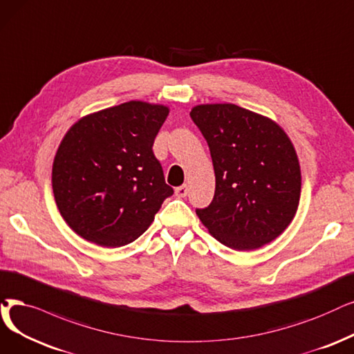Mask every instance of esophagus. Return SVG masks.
<instances>
[{"instance_id":"obj_1","label":"esophagus","mask_w":354,"mask_h":354,"mask_svg":"<svg viewBox=\"0 0 354 354\" xmlns=\"http://www.w3.org/2000/svg\"><path fill=\"white\" fill-rule=\"evenodd\" d=\"M187 193H189L187 185H183V186H180V187L176 189V196H177V197H186Z\"/></svg>"}]
</instances>
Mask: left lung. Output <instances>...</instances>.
Wrapping results in <instances>:
<instances>
[{
    "instance_id": "8db88e82",
    "label": "left lung",
    "mask_w": 354,
    "mask_h": 354,
    "mask_svg": "<svg viewBox=\"0 0 354 354\" xmlns=\"http://www.w3.org/2000/svg\"><path fill=\"white\" fill-rule=\"evenodd\" d=\"M190 118L209 145L215 196L196 209L223 245L248 251L277 238L292 222L301 197V168L279 124L235 104H201Z\"/></svg>"
}]
</instances>
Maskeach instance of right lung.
<instances>
[{"instance_id": "obj_1", "label": "right lung", "mask_w": 354, "mask_h": 354, "mask_svg": "<svg viewBox=\"0 0 354 354\" xmlns=\"http://www.w3.org/2000/svg\"><path fill=\"white\" fill-rule=\"evenodd\" d=\"M168 116L165 106L128 102L78 120L64 136L52 168L62 218L102 247L142 235L174 193L152 145Z\"/></svg>"}]
</instances>
